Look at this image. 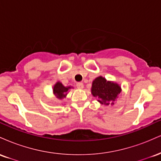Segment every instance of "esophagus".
I'll list each match as a JSON object with an SVG mask.
<instances>
[{
  "instance_id": "34e87169",
  "label": "esophagus",
  "mask_w": 161,
  "mask_h": 161,
  "mask_svg": "<svg viewBox=\"0 0 161 161\" xmlns=\"http://www.w3.org/2000/svg\"><path fill=\"white\" fill-rule=\"evenodd\" d=\"M76 86H77V88H79V89H82V88H84V85H83L82 82H79V83H77Z\"/></svg>"
}]
</instances>
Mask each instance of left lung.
<instances>
[{
  "mask_svg": "<svg viewBox=\"0 0 161 161\" xmlns=\"http://www.w3.org/2000/svg\"><path fill=\"white\" fill-rule=\"evenodd\" d=\"M120 92L121 87L117 83L107 81L102 76L97 77L92 82V95L97 97V101L101 104L114 105Z\"/></svg>",
  "mask_w": 161,
  "mask_h": 161,
  "instance_id": "left-lung-1",
  "label": "left lung"
}]
</instances>
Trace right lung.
I'll return each instance as SVG.
<instances>
[{
    "mask_svg": "<svg viewBox=\"0 0 161 161\" xmlns=\"http://www.w3.org/2000/svg\"><path fill=\"white\" fill-rule=\"evenodd\" d=\"M73 87L68 86L65 87L60 82H57L56 84L53 86V93L56 96L57 98L63 99L64 97H66L69 90Z\"/></svg>",
    "mask_w": 161,
    "mask_h": 161,
    "instance_id": "right-lung-1",
    "label": "right lung"
}]
</instances>
